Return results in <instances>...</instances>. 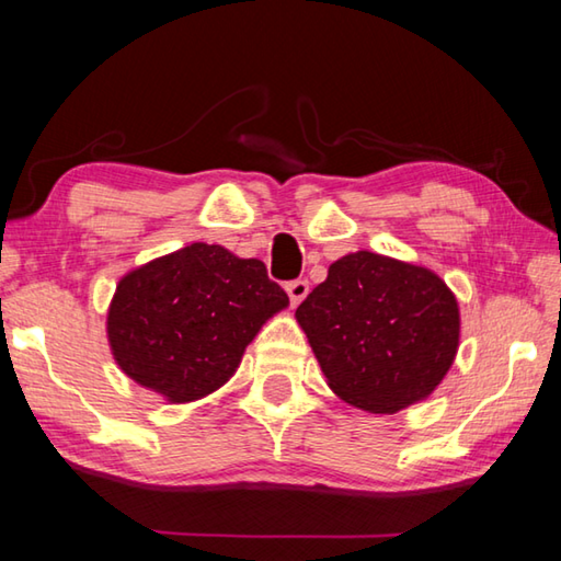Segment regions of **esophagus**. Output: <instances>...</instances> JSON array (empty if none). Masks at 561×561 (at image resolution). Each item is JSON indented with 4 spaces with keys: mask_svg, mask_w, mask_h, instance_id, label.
<instances>
[{
    "mask_svg": "<svg viewBox=\"0 0 561 561\" xmlns=\"http://www.w3.org/2000/svg\"><path fill=\"white\" fill-rule=\"evenodd\" d=\"M287 294H289V299H291L294 307H297V304H301L304 299H307V294H309V282H307V279H294V282H287Z\"/></svg>",
    "mask_w": 561,
    "mask_h": 561,
    "instance_id": "obj_1",
    "label": "esophagus"
}]
</instances>
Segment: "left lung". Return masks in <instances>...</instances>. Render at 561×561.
Segmentation results:
<instances>
[{
  "instance_id": "left-lung-1",
  "label": "left lung",
  "mask_w": 561,
  "mask_h": 561,
  "mask_svg": "<svg viewBox=\"0 0 561 561\" xmlns=\"http://www.w3.org/2000/svg\"><path fill=\"white\" fill-rule=\"evenodd\" d=\"M297 321L327 383L368 413L428 398L460 344V309L438 274L376 252H351L299 304Z\"/></svg>"
}]
</instances>
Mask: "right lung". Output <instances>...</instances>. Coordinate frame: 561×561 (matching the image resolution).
<instances>
[{
  "label": "right lung",
  "instance_id": "obj_1",
  "mask_svg": "<svg viewBox=\"0 0 561 561\" xmlns=\"http://www.w3.org/2000/svg\"><path fill=\"white\" fill-rule=\"evenodd\" d=\"M289 297L260 260L193 242L128 272L106 334L121 371L168 403H190L230 381L250 341Z\"/></svg>",
  "mask_w": 561,
  "mask_h": 561
}]
</instances>
